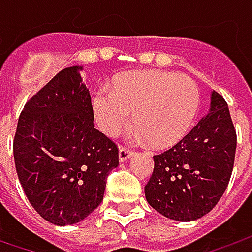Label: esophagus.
<instances>
[{
  "label": "esophagus",
  "mask_w": 252,
  "mask_h": 252,
  "mask_svg": "<svg viewBox=\"0 0 252 252\" xmlns=\"http://www.w3.org/2000/svg\"><path fill=\"white\" fill-rule=\"evenodd\" d=\"M133 154H134V151L129 150V149H126V147H119V160H121L122 162L129 160Z\"/></svg>",
  "instance_id": "1"
}]
</instances>
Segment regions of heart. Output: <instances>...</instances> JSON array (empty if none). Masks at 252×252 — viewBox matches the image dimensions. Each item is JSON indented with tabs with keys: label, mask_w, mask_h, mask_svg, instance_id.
Listing matches in <instances>:
<instances>
[{
	"label": "heart",
	"mask_w": 252,
	"mask_h": 252,
	"mask_svg": "<svg viewBox=\"0 0 252 252\" xmlns=\"http://www.w3.org/2000/svg\"><path fill=\"white\" fill-rule=\"evenodd\" d=\"M199 105V88L190 77L162 71L122 74L112 90L102 88L92 98L94 116L103 133L118 136L133 113L137 137L156 147L181 140L192 127Z\"/></svg>",
	"instance_id": "1"
}]
</instances>
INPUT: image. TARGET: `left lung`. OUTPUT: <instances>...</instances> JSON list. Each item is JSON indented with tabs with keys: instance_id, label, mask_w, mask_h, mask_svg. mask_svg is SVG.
<instances>
[{
	"instance_id": "left-lung-1",
	"label": "left lung",
	"mask_w": 252,
	"mask_h": 252,
	"mask_svg": "<svg viewBox=\"0 0 252 252\" xmlns=\"http://www.w3.org/2000/svg\"><path fill=\"white\" fill-rule=\"evenodd\" d=\"M237 134L227 102L212 92L209 113L168 150L156 154L146 199L165 218L190 221L218 205L233 172Z\"/></svg>"
}]
</instances>
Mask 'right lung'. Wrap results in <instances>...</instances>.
Segmentation results:
<instances>
[{"mask_svg": "<svg viewBox=\"0 0 252 252\" xmlns=\"http://www.w3.org/2000/svg\"><path fill=\"white\" fill-rule=\"evenodd\" d=\"M83 65L67 67L25 103L14 139L15 168L33 209L57 226L75 224L103 200L119 149L95 129Z\"/></svg>", "mask_w": 252, "mask_h": 252, "instance_id": "right-lung-1", "label": "right lung"}]
</instances>
